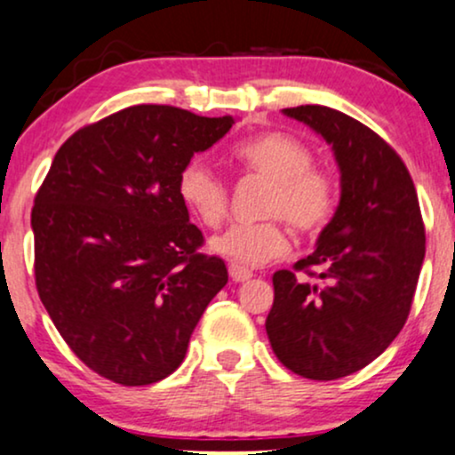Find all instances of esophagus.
<instances>
[{
	"instance_id": "esophagus-1",
	"label": "esophagus",
	"mask_w": 455,
	"mask_h": 455,
	"mask_svg": "<svg viewBox=\"0 0 455 455\" xmlns=\"http://www.w3.org/2000/svg\"><path fill=\"white\" fill-rule=\"evenodd\" d=\"M228 275H231L233 282H245V280L252 278V271L243 269V267H239V265L231 263V265H228Z\"/></svg>"
}]
</instances>
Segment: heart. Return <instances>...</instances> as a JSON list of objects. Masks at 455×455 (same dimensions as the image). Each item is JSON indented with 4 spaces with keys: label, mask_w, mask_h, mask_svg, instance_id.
I'll return each mask as SVG.
<instances>
[{
    "label": "heart",
    "mask_w": 455,
    "mask_h": 455,
    "mask_svg": "<svg viewBox=\"0 0 455 455\" xmlns=\"http://www.w3.org/2000/svg\"><path fill=\"white\" fill-rule=\"evenodd\" d=\"M233 160L248 173L269 181L260 213L267 220L235 224L212 239V250L239 267H260L289 252L286 220L297 233L315 235L331 220L336 210V184L316 169L307 145L286 132H263L239 140ZM177 195L192 216L205 227H220L228 213V188L207 164L190 160L177 175Z\"/></svg>",
    "instance_id": "1"
}]
</instances>
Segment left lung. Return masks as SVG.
<instances>
[{
    "instance_id": "obj_1",
    "label": "left lung",
    "mask_w": 455,
    "mask_h": 455,
    "mask_svg": "<svg viewBox=\"0 0 455 455\" xmlns=\"http://www.w3.org/2000/svg\"><path fill=\"white\" fill-rule=\"evenodd\" d=\"M331 145L340 203L295 270L274 274L265 329L291 372L336 380L379 357L404 327L426 254L415 186L400 156L368 126L321 104L284 108Z\"/></svg>"
}]
</instances>
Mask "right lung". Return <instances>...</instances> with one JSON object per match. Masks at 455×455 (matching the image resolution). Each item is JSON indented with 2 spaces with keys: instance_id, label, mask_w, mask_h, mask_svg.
Segmentation results:
<instances>
[{
  "instance_id": "right-lung-1",
  "label": "right lung",
  "mask_w": 455,
  "mask_h": 455,
  "mask_svg": "<svg viewBox=\"0 0 455 455\" xmlns=\"http://www.w3.org/2000/svg\"><path fill=\"white\" fill-rule=\"evenodd\" d=\"M235 119L139 104L61 145L34 210L36 289L87 368L139 387L173 374L210 301L222 259L177 195V175Z\"/></svg>"
}]
</instances>
